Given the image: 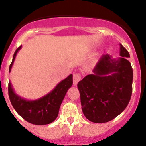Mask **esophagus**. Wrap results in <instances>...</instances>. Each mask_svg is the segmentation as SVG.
Listing matches in <instances>:
<instances>
[{"mask_svg":"<svg viewBox=\"0 0 146 146\" xmlns=\"http://www.w3.org/2000/svg\"><path fill=\"white\" fill-rule=\"evenodd\" d=\"M81 80V74L80 73H75L73 75V84L74 86H77L78 82Z\"/></svg>","mask_w":146,"mask_h":146,"instance_id":"esophagus-1","label":"esophagus"}]
</instances>
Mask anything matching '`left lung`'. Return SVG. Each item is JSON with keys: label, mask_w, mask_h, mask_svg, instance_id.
Wrapping results in <instances>:
<instances>
[{"label": "left lung", "mask_w": 146, "mask_h": 146, "mask_svg": "<svg viewBox=\"0 0 146 146\" xmlns=\"http://www.w3.org/2000/svg\"><path fill=\"white\" fill-rule=\"evenodd\" d=\"M120 56L103 55L93 70L77 84L82 113L94 123L112 121L125 110L132 93L133 70L129 53L120 44Z\"/></svg>", "instance_id": "8db88e82"}]
</instances>
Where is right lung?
Masks as SVG:
<instances>
[{
    "label": "right lung",
    "instance_id": "add662e5",
    "mask_svg": "<svg viewBox=\"0 0 146 146\" xmlns=\"http://www.w3.org/2000/svg\"><path fill=\"white\" fill-rule=\"evenodd\" d=\"M22 48L18 47L13 56L9 72H11L17 53ZM72 74L60 82L52 91L36 100H27L16 94L9 82V96L14 109L28 123L35 125H46L52 123L58 115L60 104L67 91L73 83Z\"/></svg>",
    "mask_w": 146,
    "mask_h": 146
}]
</instances>
